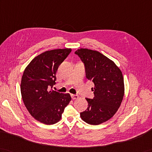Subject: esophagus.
Here are the masks:
<instances>
[{
	"label": "esophagus",
	"instance_id": "1",
	"mask_svg": "<svg viewBox=\"0 0 152 152\" xmlns=\"http://www.w3.org/2000/svg\"><path fill=\"white\" fill-rule=\"evenodd\" d=\"M71 97L73 100H75V99H77L78 98V95L77 94H71Z\"/></svg>",
	"mask_w": 152,
	"mask_h": 152
}]
</instances>
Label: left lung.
<instances>
[{
    "instance_id": "1",
    "label": "left lung",
    "mask_w": 152,
    "mask_h": 152,
    "mask_svg": "<svg viewBox=\"0 0 152 152\" xmlns=\"http://www.w3.org/2000/svg\"><path fill=\"white\" fill-rule=\"evenodd\" d=\"M84 63L86 77L94 83L93 99L86 98L88 107L80 113L83 121L98 125L107 121L118 111L124 95L121 70L115 62L100 52L88 48L75 52Z\"/></svg>"
}]
</instances>
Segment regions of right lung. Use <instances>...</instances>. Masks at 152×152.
I'll use <instances>...</instances> for the list:
<instances>
[{"mask_svg":"<svg viewBox=\"0 0 152 152\" xmlns=\"http://www.w3.org/2000/svg\"><path fill=\"white\" fill-rule=\"evenodd\" d=\"M71 48L47 50L35 57L24 69L20 93L24 105L33 117L43 124L59 122L71 97L52 88L56 83L59 66L71 52Z\"/></svg>","mask_w":152,"mask_h":152,"instance_id":"obj_1","label":"right lung"}]
</instances>
